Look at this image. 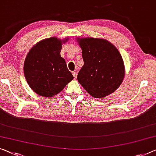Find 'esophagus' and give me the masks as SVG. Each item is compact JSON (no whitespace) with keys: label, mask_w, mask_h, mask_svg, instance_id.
Masks as SVG:
<instances>
[{"label":"esophagus","mask_w":156,"mask_h":156,"mask_svg":"<svg viewBox=\"0 0 156 156\" xmlns=\"http://www.w3.org/2000/svg\"><path fill=\"white\" fill-rule=\"evenodd\" d=\"M73 75L74 76V78H75V80H76V76H77V73H76V71H74V72H73Z\"/></svg>","instance_id":"34e87169"}]
</instances>
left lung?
<instances>
[{
	"label": "left lung",
	"mask_w": 156,
	"mask_h": 156,
	"mask_svg": "<svg viewBox=\"0 0 156 156\" xmlns=\"http://www.w3.org/2000/svg\"><path fill=\"white\" fill-rule=\"evenodd\" d=\"M76 41L84 62L77 75L79 83L95 98H103L114 92L126 75L119 50L102 38L76 37Z\"/></svg>",
	"instance_id": "1"
}]
</instances>
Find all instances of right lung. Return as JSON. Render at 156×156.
I'll return each instance as SVG.
<instances>
[{"label":"right lung","instance_id":"right-lung-1","mask_svg":"<svg viewBox=\"0 0 156 156\" xmlns=\"http://www.w3.org/2000/svg\"><path fill=\"white\" fill-rule=\"evenodd\" d=\"M69 37L46 38L36 43L26 56L23 73L31 89L40 96L51 98L74 79L61 56L62 44Z\"/></svg>","mask_w":156,"mask_h":156}]
</instances>
